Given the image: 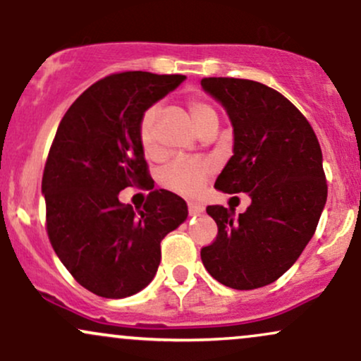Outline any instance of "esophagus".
I'll return each instance as SVG.
<instances>
[{"label": "esophagus", "instance_id": "esophagus-1", "mask_svg": "<svg viewBox=\"0 0 361 361\" xmlns=\"http://www.w3.org/2000/svg\"><path fill=\"white\" fill-rule=\"evenodd\" d=\"M205 210V207L202 204H197V202H190L188 204V212L190 215H198Z\"/></svg>", "mask_w": 361, "mask_h": 361}]
</instances>
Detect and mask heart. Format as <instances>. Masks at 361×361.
Masks as SVG:
<instances>
[{"instance_id":"b5f03b06","label":"heart","mask_w":361,"mask_h":361,"mask_svg":"<svg viewBox=\"0 0 361 361\" xmlns=\"http://www.w3.org/2000/svg\"><path fill=\"white\" fill-rule=\"evenodd\" d=\"M190 114L197 123V128H200L209 120L217 118V111H215L209 103L202 100H190ZM157 106H149L144 111L139 122V139L140 146L147 156H156L159 152L156 139V122H157ZM212 171L207 161L202 159H176L163 171V185L166 188L178 192L181 195H197L204 188L207 176Z\"/></svg>"}]
</instances>
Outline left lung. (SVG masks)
Masks as SVG:
<instances>
[{"label": "left lung", "instance_id": "obj_1", "mask_svg": "<svg viewBox=\"0 0 361 361\" xmlns=\"http://www.w3.org/2000/svg\"><path fill=\"white\" fill-rule=\"evenodd\" d=\"M202 90L224 106L234 135L215 188L251 198L238 217L233 209L207 207L219 234L202 250V263L226 287H264L295 263L316 233L327 198L321 146L307 118L270 86L205 78Z\"/></svg>", "mask_w": 361, "mask_h": 361}]
</instances>
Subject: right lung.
Segmentation results:
<instances>
[{
    "mask_svg": "<svg viewBox=\"0 0 361 361\" xmlns=\"http://www.w3.org/2000/svg\"><path fill=\"white\" fill-rule=\"evenodd\" d=\"M185 80L111 74L91 85L57 127L42 178L47 234L78 283L105 299L146 288L161 241L188 217L186 202L168 190L149 193L142 210L118 200L127 186H149L140 117Z\"/></svg>",
    "mask_w": 361,
    "mask_h": 361,
    "instance_id": "right-lung-1",
    "label": "right lung"
}]
</instances>
